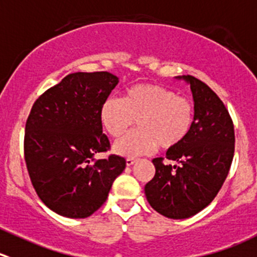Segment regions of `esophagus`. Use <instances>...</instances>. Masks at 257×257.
<instances>
[{"mask_svg": "<svg viewBox=\"0 0 257 257\" xmlns=\"http://www.w3.org/2000/svg\"><path fill=\"white\" fill-rule=\"evenodd\" d=\"M136 162H137L136 158H126V166H128V167L133 166V164L136 163Z\"/></svg>", "mask_w": 257, "mask_h": 257, "instance_id": "1", "label": "esophagus"}]
</instances>
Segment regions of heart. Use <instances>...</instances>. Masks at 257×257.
Returning a JSON list of instances; mask_svg holds the SVG:
<instances>
[{
  "label": "heart",
  "mask_w": 257,
  "mask_h": 257,
  "mask_svg": "<svg viewBox=\"0 0 257 257\" xmlns=\"http://www.w3.org/2000/svg\"><path fill=\"white\" fill-rule=\"evenodd\" d=\"M100 121L109 136L119 138L137 120L138 129L114 144V152L124 157L149 154L178 148L191 134L195 123L193 104L177 91L158 84H137L123 98H109L100 108Z\"/></svg>",
  "instance_id": "1"
}]
</instances>
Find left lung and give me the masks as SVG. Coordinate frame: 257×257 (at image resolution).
I'll use <instances>...</instances> for the list:
<instances>
[{
    "label": "left lung",
    "mask_w": 257,
    "mask_h": 257,
    "mask_svg": "<svg viewBox=\"0 0 257 257\" xmlns=\"http://www.w3.org/2000/svg\"><path fill=\"white\" fill-rule=\"evenodd\" d=\"M195 100L191 134L166 158H154L156 174L146 184L149 205L161 215L182 220L210 205L222 187L235 153L233 121L217 94L200 79L183 76ZM164 160H174L176 166Z\"/></svg>",
    "instance_id": "obj_1"
}]
</instances>
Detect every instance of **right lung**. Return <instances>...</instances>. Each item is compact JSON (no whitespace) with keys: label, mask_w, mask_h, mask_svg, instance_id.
Instances as JSON below:
<instances>
[{"label":"right lung","mask_w":257,"mask_h":257,"mask_svg":"<svg viewBox=\"0 0 257 257\" xmlns=\"http://www.w3.org/2000/svg\"><path fill=\"white\" fill-rule=\"evenodd\" d=\"M118 83L108 71L69 74L32 105L25 128V162L37 196L57 215H93L125 168L126 161L116 154L94 158L110 149L99 113Z\"/></svg>","instance_id":"add662e5"}]
</instances>
